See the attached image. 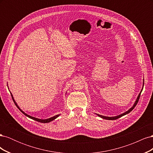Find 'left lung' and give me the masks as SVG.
<instances>
[{
	"label": "left lung",
	"instance_id": "1",
	"mask_svg": "<svg viewBox=\"0 0 153 153\" xmlns=\"http://www.w3.org/2000/svg\"><path fill=\"white\" fill-rule=\"evenodd\" d=\"M143 84H144V80L143 79V86H142V89H141V91H140V93H139V94L138 95V96H137V99H136V100H135V103H134V104H133V105L131 106V107L129 108L128 110H127L126 112H124V113H123V114H120V115H117V116H113V117H108V116H104V115H100V114H96L97 115H98V116H99L100 117H101V118H102V119H106V120H115V119H119V118H120L121 117H122V116H123V115H126V114H129V112H131V111H132L133 110V109L135 108V106L137 105V103H138V100H139V98H140V94H141V92H142V90H143Z\"/></svg>",
	"mask_w": 153,
	"mask_h": 153
}]
</instances>
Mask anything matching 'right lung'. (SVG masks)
Here are the masks:
<instances>
[{
    "label": "right lung",
    "instance_id": "add662e5",
    "mask_svg": "<svg viewBox=\"0 0 153 153\" xmlns=\"http://www.w3.org/2000/svg\"><path fill=\"white\" fill-rule=\"evenodd\" d=\"M11 96H12V98H13V101H14V103H15V104L16 105V106H17V107H18V108H19V110L21 111V112H22L23 114H24L25 115H26L27 117H29V118H30V119H33V120H35V121H36L42 123H50V122H51V121H53L54 119L57 118V117L59 116V115H60V114H58V115H54V116H53V117H50V118H48V119H38V118L34 117H32V116H30V115H28V114H27L26 113H25V112H24V111H23V110L19 107V106H18V105H17V103H16V102L15 101V99H14L13 94H12L11 93Z\"/></svg>",
    "mask_w": 153,
    "mask_h": 153
}]
</instances>
